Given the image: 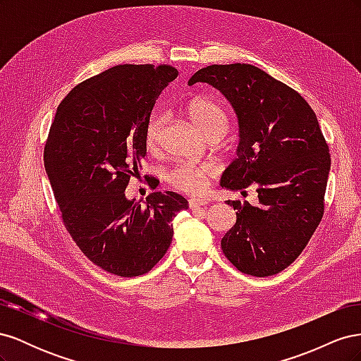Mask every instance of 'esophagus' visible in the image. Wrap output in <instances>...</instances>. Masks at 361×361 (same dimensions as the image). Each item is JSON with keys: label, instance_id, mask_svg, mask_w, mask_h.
<instances>
[{"label": "esophagus", "instance_id": "esophagus-1", "mask_svg": "<svg viewBox=\"0 0 361 361\" xmlns=\"http://www.w3.org/2000/svg\"><path fill=\"white\" fill-rule=\"evenodd\" d=\"M188 204H190V209H197V207L207 204V200L206 199H190Z\"/></svg>", "mask_w": 361, "mask_h": 361}]
</instances>
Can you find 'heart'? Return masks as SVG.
<instances>
[{"mask_svg":"<svg viewBox=\"0 0 361 361\" xmlns=\"http://www.w3.org/2000/svg\"><path fill=\"white\" fill-rule=\"evenodd\" d=\"M188 117L204 137H221L228 126V117L224 108L211 97L199 96L187 106ZM162 122L158 116L150 117L145 129V146L149 152H155L159 146ZM215 174V167L211 164L179 162L167 173V180L174 188L183 192H202L206 187L207 179Z\"/></svg>","mask_w":361,"mask_h":361,"instance_id":"1","label":"heart"}]
</instances>
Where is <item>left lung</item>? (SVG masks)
Masks as SVG:
<instances>
[{
    "instance_id": "obj_1",
    "label": "left lung",
    "mask_w": 361,
    "mask_h": 361,
    "mask_svg": "<svg viewBox=\"0 0 361 361\" xmlns=\"http://www.w3.org/2000/svg\"><path fill=\"white\" fill-rule=\"evenodd\" d=\"M207 82L232 104L239 125L236 158L220 185L256 187L257 204L227 200L236 223L221 239L224 256L244 274H279L307 245L324 215L331 158L310 105L251 64H212L188 84Z\"/></svg>"
}]
</instances>
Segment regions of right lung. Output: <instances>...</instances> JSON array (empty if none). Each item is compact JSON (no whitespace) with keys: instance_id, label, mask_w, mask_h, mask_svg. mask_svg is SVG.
<instances>
[{"instance_id":"right-lung-1","label":"right lung","mask_w":361,"mask_h":361,"mask_svg":"<svg viewBox=\"0 0 361 361\" xmlns=\"http://www.w3.org/2000/svg\"><path fill=\"white\" fill-rule=\"evenodd\" d=\"M178 71L120 64L75 87L57 108L45 170L63 223L94 265L118 277L146 274L167 253L173 220L188 202L152 192L145 207L125 190L146 157L145 129Z\"/></svg>"}]
</instances>
